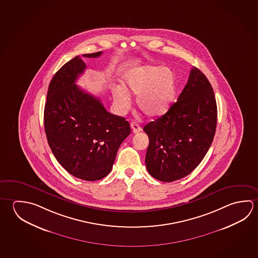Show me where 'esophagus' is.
I'll list each match as a JSON object with an SVG mask.
<instances>
[{
  "label": "esophagus",
  "mask_w": 258,
  "mask_h": 258,
  "mask_svg": "<svg viewBox=\"0 0 258 258\" xmlns=\"http://www.w3.org/2000/svg\"><path fill=\"white\" fill-rule=\"evenodd\" d=\"M131 127L133 133H138V132H140V131H141V127H140V125H139L138 123H131Z\"/></svg>",
  "instance_id": "esophagus-1"
}]
</instances>
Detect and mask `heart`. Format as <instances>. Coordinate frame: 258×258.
Instances as JSON below:
<instances>
[{
  "mask_svg": "<svg viewBox=\"0 0 258 258\" xmlns=\"http://www.w3.org/2000/svg\"><path fill=\"white\" fill-rule=\"evenodd\" d=\"M176 77L167 67L142 65L123 75L121 86L111 89L115 108L126 113L131 107V94L137 95L138 108L149 117H160L170 108L176 95Z\"/></svg>",
  "mask_w": 258,
  "mask_h": 258,
  "instance_id": "b5f03b06",
  "label": "heart"
}]
</instances>
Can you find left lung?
<instances>
[{
    "mask_svg": "<svg viewBox=\"0 0 258 258\" xmlns=\"http://www.w3.org/2000/svg\"><path fill=\"white\" fill-rule=\"evenodd\" d=\"M217 120L212 86L205 74L193 67L176 102L143 127L149 139L145 158L149 174L163 182L189 175L212 144Z\"/></svg>",
    "mask_w": 258,
    "mask_h": 258,
    "instance_id": "8db88e82",
    "label": "left lung"
}]
</instances>
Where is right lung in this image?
Listing matches in <instances>:
<instances>
[{"label": "right lung", "instance_id": "add662e5", "mask_svg": "<svg viewBox=\"0 0 258 258\" xmlns=\"http://www.w3.org/2000/svg\"><path fill=\"white\" fill-rule=\"evenodd\" d=\"M101 53L83 56L97 58ZM85 69L76 56L55 73L47 93L44 128L58 162L73 176L95 181L111 171L131 127L125 118L108 112L98 98L76 85Z\"/></svg>", "mask_w": 258, "mask_h": 258}]
</instances>
